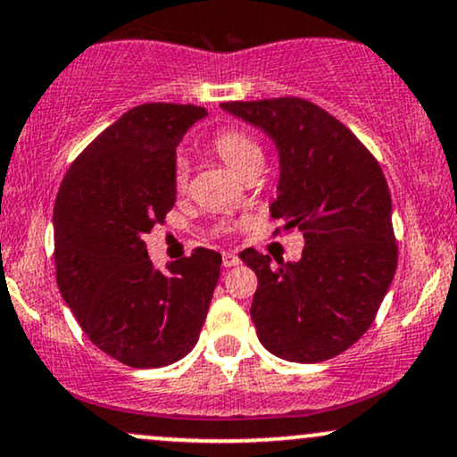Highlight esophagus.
<instances>
[{
	"label": "esophagus",
	"mask_w": 457,
	"mask_h": 457,
	"mask_svg": "<svg viewBox=\"0 0 457 457\" xmlns=\"http://www.w3.org/2000/svg\"><path fill=\"white\" fill-rule=\"evenodd\" d=\"M240 258L236 253H223V266L225 269H232V266H238Z\"/></svg>",
	"instance_id": "esophagus-1"
}]
</instances>
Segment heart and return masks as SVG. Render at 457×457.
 <instances>
[{"label": "heart", "instance_id": "b5f03b06", "mask_svg": "<svg viewBox=\"0 0 457 457\" xmlns=\"http://www.w3.org/2000/svg\"><path fill=\"white\" fill-rule=\"evenodd\" d=\"M212 150L217 152L234 174L243 176L251 165L262 162V148L251 135L240 129H223L214 135ZM188 182V165L185 159H178L174 165V185L178 191H185Z\"/></svg>", "mask_w": 457, "mask_h": 457}]
</instances>
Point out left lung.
Masks as SVG:
<instances>
[{"instance_id":"left-lung-1","label":"left lung","mask_w":457,"mask_h":457,"mask_svg":"<svg viewBox=\"0 0 457 457\" xmlns=\"http://www.w3.org/2000/svg\"><path fill=\"white\" fill-rule=\"evenodd\" d=\"M221 107L277 145L270 214L305 238L303 258L287 264L255 249L240 253L258 275L251 320L260 342L295 363L333 359L371 327L397 269L385 174L353 130L305 98Z\"/></svg>"}]
</instances>
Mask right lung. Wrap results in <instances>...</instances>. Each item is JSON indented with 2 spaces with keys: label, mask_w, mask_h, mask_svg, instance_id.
<instances>
[{
  "label": "right lung",
  "mask_w": 457,
  "mask_h": 457,
  "mask_svg": "<svg viewBox=\"0 0 457 457\" xmlns=\"http://www.w3.org/2000/svg\"><path fill=\"white\" fill-rule=\"evenodd\" d=\"M206 109L145 103L77 156L54 208L55 277L90 342L137 370L180 361L197 344L221 270L217 251L154 269L144 236L176 204V148Z\"/></svg>",
  "instance_id": "obj_1"
}]
</instances>
